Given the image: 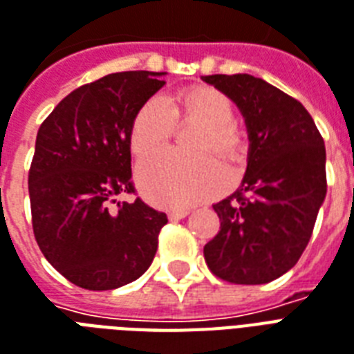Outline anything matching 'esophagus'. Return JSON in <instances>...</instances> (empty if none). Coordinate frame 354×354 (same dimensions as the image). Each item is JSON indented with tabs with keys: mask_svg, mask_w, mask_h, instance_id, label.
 Here are the masks:
<instances>
[{
	"mask_svg": "<svg viewBox=\"0 0 354 354\" xmlns=\"http://www.w3.org/2000/svg\"><path fill=\"white\" fill-rule=\"evenodd\" d=\"M187 215H189L187 209H172V212H169V219L180 221V219H185Z\"/></svg>",
	"mask_w": 354,
	"mask_h": 354,
	"instance_id": "obj_1",
	"label": "esophagus"
}]
</instances>
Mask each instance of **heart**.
<instances>
[{
  "label": "heart",
  "mask_w": 354,
  "mask_h": 354,
  "mask_svg": "<svg viewBox=\"0 0 354 354\" xmlns=\"http://www.w3.org/2000/svg\"><path fill=\"white\" fill-rule=\"evenodd\" d=\"M234 118L230 98L219 88L196 85L167 96L147 100L129 126V147L137 158H147L165 147L174 124L196 122L193 152H215L228 163L245 153V139ZM226 182L223 167L207 153L165 152L142 161L137 185L142 196L159 207H187L217 195Z\"/></svg>",
  "instance_id": "1"
}]
</instances>
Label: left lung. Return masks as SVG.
I'll list each match as a JSON object with an SVG mask.
<instances>
[{
	"label": "left lung",
	"mask_w": 354,
	"mask_h": 354,
	"mask_svg": "<svg viewBox=\"0 0 354 354\" xmlns=\"http://www.w3.org/2000/svg\"><path fill=\"white\" fill-rule=\"evenodd\" d=\"M241 111L247 171L234 195L213 204L221 230L204 247L213 274L232 284H267L295 266L327 195V153L301 102L249 74L202 75Z\"/></svg>",
	"instance_id": "8db88e82"
}]
</instances>
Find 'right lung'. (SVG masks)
<instances>
[{"mask_svg": "<svg viewBox=\"0 0 354 354\" xmlns=\"http://www.w3.org/2000/svg\"><path fill=\"white\" fill-rule=\"evenodd\" d=\"M167 72H117L75 88L37 133L29 169L35 239L51 266L85 290H117L141 277L167 215L135 202L129 126Z\"/></svg>", "mask_w": 354, "mask_h": 354, "instance_id": "right-lung-1", "label": "right lung"}]
</instances>
